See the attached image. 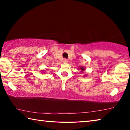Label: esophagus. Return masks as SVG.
<instances>
[{
	"mask_svg": "<svg viewBox=\"0 0 130 130\" xmlns=\"http://www.w3.org/2000/svg\"><path fill=\"white\" fill-rule=\"evenodd\" d=\"M62 61H63V63H67V62H68V60H67V59H66V58H63Z\"/></svg>",
	"mask_w": 130,
	"mask_h": 130,
	"instance_id": "34e87169",
	"label": "esophagus"
}]
</instances>
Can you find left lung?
Here are the masks:
<instances>
[{
    "mask_svg": "<svg viewBox=\"0 0 130 130\" xmlns=\"http://www.w3.org/2000/svg\"><path fill=\"white\" fill-rule=\"evenodd\" d=\"M80 69H81V71H84V70H85V69L83 67H80Z\"/></svg>",
    "mask_w": 130,
    "mask_h": 130,
    "instance_id": "left-lung-1",
    "label": "left lung"
}]
</instances>
